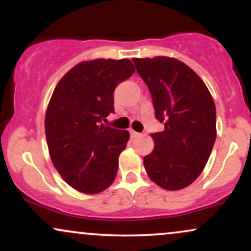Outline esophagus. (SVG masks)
I'll return each instance as SVG.
<instances>
[{"label": "esophagus", "mask_w": 251, "mask_h": 251, "mask_svg": "<svg viewBox=\"0 0 251 251\" xmlns=\"http://www.w3.org/2000/svg\"><path fill=\"white\" fill-rule=\"evenodd\" d=\"M129 134H131V137L132 138H138V137H140V133H138V132H135V131H133V129H129Z\"/></svg>", "instance_id": "34e87169"}]
</instances>
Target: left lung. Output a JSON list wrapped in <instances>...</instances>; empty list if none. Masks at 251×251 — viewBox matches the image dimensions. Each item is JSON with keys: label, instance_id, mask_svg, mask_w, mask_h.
I'll use <instances>...</instances> for the list:
<instances>
[{"label": "left lung", "instance_id": "1", "mask_svg": "<svg viewBox=\"0 0 251 251\" xmlns=\"http://www.w3.org/2000/svg\"><path fill=\"white\" fill-rule=\"evenodd\" d=\"M133 60L150 89L164 131L152 133L154 149L144 157L151 180L176 191L197 179L216 140V107L203 80L189 66L168 56Z\"/></svg>", "mask_w": 251, "mask_h": 251}]
</instances>
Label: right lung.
I'll use <instances>...</instances> for the list:
<instances>
[{
    "label": "right lung",
    "mask_w": 251,
    "mask_h": 251,
    "mask_svg": "<svg viewBox=\"0 0 251 251\" xmlns=\"http://www.w3.org/2000/svg\"><path fill=\"white\" fill-rule=\"evenodd\" d=\"M128 59L77 63L61 77L48 103L45 131L50 159L63 180L83 194H99L117 176L127 131L101 124L114 112L118 83L134 73Z\"/></svg>",
    "instance_id": "right-lung-1"
}]
</instances>
